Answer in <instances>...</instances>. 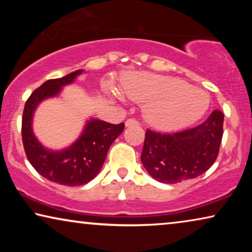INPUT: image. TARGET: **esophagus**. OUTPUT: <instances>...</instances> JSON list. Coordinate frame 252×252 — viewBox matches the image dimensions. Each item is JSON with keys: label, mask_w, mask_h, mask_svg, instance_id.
Instances as JSON below:
<instances>
[{"label": "esophagus", "mask_w": 252, "mask_h": 252, "mask_svg": "<svg viewBox=\"0 0 252 252\" xmlns=\"http://www.w3.org/2000/svg\"><path fill=\"white\" fill-rule=\"evenodd\" d=\"M125 125H126L127 127H129V126H135V125H139V122H137V120H135V119H127L126 123H125Z\"/></svg>", "instance_id": "1"}]
</instances>
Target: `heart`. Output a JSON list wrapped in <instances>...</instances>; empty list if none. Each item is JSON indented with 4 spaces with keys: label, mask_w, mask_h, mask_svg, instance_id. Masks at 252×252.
Returning a JSON list of instances; mask_svg holds the SVG:
<instances>
[{
    "label": "heart",
    "mask_w": 252,
    "mask_h": 252,
    "mask_svg": "<svg viewBox=\"0 0 252 252\" xmlns=\"http://www.w3.org/2000/svg\"><path fill=\"white\" fill-rule=\"evenodd\" d=\"M127 97L147 104L146 118L156 128L174 130L201 119L210 104L202 89L185 80L153 73H135L123 84Z\"/></svg>",
    "instance_id": "heart-1"
}]
</instances>
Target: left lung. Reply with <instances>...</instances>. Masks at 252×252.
<instances>
[{"label": "left lung", "instance_id": "left-lung-1", "mask_svg": "<svg viewBox=\"0 0 252 252\" xmlns=\"http://www.w3.org/2000/svg\"><path fill=\"white\" fill-rule=\"evenodd\" d=\"M223 113L215 110L204 123L177 133L147 129L141 161L155 180L178 184L205 173L219 154Z\"/></svg>", "mask_w": 252, "mask_h": 252}]
</instances>
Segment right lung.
<instances>
[{"instance_id": "obj_1", "label": "right lung", "mask_w": 252, "mask_h": 252, "mask_svg": "<svg viewBox=\"0 0 252 252\" xmlns=\"http://www.w3.org/2000/svg\"><path fill=\"white\" fill-rule=\"evenodd\" d=\"M72 72L63 78L50 79L36 88L25 103L22 120V137L27 159L39 174L63 186H81L93 180L103 166L108 150L123 133L125 124H113L91 119L86 124L81 136L68 148L61 151L48 150L34 135L33 113L43 99L60 94L62 87L70 85L82 73Z\"/></svg>"}]
</instances>
